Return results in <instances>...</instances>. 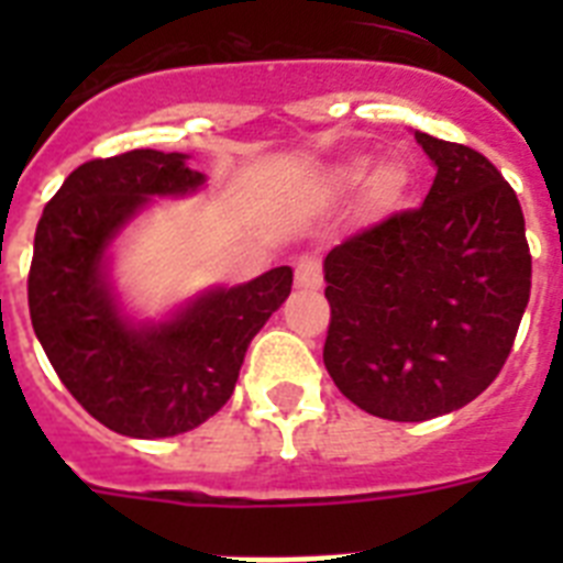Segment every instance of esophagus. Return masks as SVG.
I'll list each match as a JSON object with an SVG mask.
<instances>
[{
    "instance_id": "obj_1",
    "label": "esophagus",
    "mask_w": 563,
    "mask_h": 563,
    "mask_svg": "<svg viewBox=\"0 0 563 563\" xmlns=\"http://www.w3.org/2000/svg\"><path fill=\"white\" fill-rule=\"evenodd\" d=\"M295 286L309 291L321 289V265H318L316 256H300L298 265H295Z\"/></svg>"
}]
</instances>
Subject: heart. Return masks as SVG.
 <instances>
[{"mask_svg": "<svg viewBox=\"0 0 563 563\" xmlns=\"http://www.w3.org/2000/svg\"><path fill=\"white\" fill-rule=\"evenodd\" d=\"M362 175H365V161H347L342 169H339V180H342V184H356ZM397 187H400V172L394 169L391 163H383V166L371 175V195H374L376 201L391 198V195L397 192Z\"/></svg>", "mask_w": 563, "mask_h": 563, "instance_id": "1", "label": "heart"}]
</instances>
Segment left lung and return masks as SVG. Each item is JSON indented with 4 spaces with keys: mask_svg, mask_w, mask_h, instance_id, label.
Here are the masks:
<instances>
[{
    "mask_svg": "<svg viewBox=\"0 0 563 563\" xmlns=\"http://www.w3.org/2000/svg\"><path fill=\"white\" fill-rule=\"evenodd\" d=\"M415 140L435 166L423 203L324 260L327 371L360 409L402 423L462 409L497 379L532 289L523 210L497 166Z\"/></svg>",
    "mask_w": 563,
    "mask_h": 563,
    "instance_id": "obj_1",
    "label": "left lung"
}]
</instances>
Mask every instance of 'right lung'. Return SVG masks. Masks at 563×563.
Returning <instances> with one entry per match:
<instances>
[{"label":"right lung","instance_id":"obj_1","mask_svg":"<svg viewBox=\"0 0 563 563\" xmlns=\"http://www.w3.org/2000/svg\"><path fill=\"white\" fill-rule=\"evenodd\" d=\"M207 184L189 154L136 152L90 161L64 180L34 233L31 327L60 383L92 418L128 438H172L230 400L247 344L291 291L280 265L216 286L161 321H136L110 277L117 236L152 203Z\"/></svg>","mask_w":563,"mask_h":563}]
</instances>
